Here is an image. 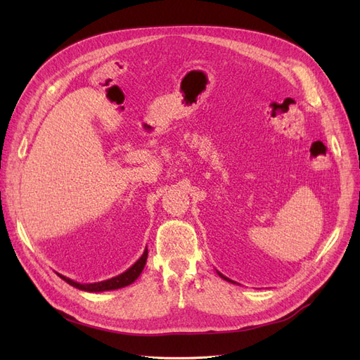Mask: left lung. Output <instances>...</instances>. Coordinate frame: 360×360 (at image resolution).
<instances>
[{
    "label": "left lung",
    "mask_w": 360,
    "mask_h": 360,
    "mask_svg": "<svg viewBox=\"0 0 360 360\" xmlns=\"http://www.w3.org/2000/svg\"><path fill=\"white\" fill-rule=\"evenodd\" d=\"M217 275H219L221 278H224V279H225V281H228V282H233V284H237V282H234V281H231V279H228L226 276H224V275L221 274V271H217Z\"/></svg>",
    "instance_id": "left-lung-1"
}]
</instances>
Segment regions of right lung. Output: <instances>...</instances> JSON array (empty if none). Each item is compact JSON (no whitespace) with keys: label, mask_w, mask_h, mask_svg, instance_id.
<instances>
[{"label":"right lung","mask_w":360,"mask_h":360,"mask_svg":"<svg viewBox=\"0 0 360 360\" xmlns=\"http://www.w3.org/2000/svg\"><path fill=\"white\" fill-rule=\"evenodd\" d=\"M147 255H148V250L146 249L144 254L141 255V258L136 261V263L129 267L126 271H123L122 275L114 276L111 279H106V281H101V282H93V284H81V282H75L70 278H66L60 275V278L63 281H66L69 285L82 290V291H90V292H101V291H111V290H118V288H123L132 284L138 279V276L141 275V271L144 270L146 266V261H147Z\"/></svg>","instance_id":"add662e5"}]
</instances>
